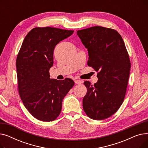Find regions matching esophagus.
I'll return each mask as SVG.
<instances>
[{"instance_id": "1", "label": "esophagus", "mask_w": 148, "mask_h": 148, "mask_svg": "<svg viewBox=\"0 0 148 148\" xmlns=\"http://www.w3.org/2000/svg\"><path fill=\"white\" fill-rule=\"evenodd\" d=\"M75 83L77 84H82V81L80 80H75Z\"/></svg>"}]
</instances>
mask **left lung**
<instances>
[{"instance_id": "8db88e82", "label": "left lung", "mask_w": 148, "mask_h": 148, "mask_svg": "<svg viewBox=\"0 0 148 148\" xmlns=\"http://www.w3.org/2000/svg\"><path fill=\"white\" fill-rule=\"evenodd\" d=\"M77 35L88 49V65L98 72L94 84L85 81L87 93L83 99L85 113L101 121L114 114L123 102L131 63L123 39L118 31L101 26L79 30Z\"/></svg>"}]
</instances>
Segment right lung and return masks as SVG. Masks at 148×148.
<instances>
[{"label": "right lung", "instance_id": "add662e5", "mask_svg": "<svg viewBox=\"0 0 148 148\" xmlns=\"http://www.w3.org/2000/svg\"><path fill=\"white\" fill-rule=\"evenodd\" d=\"M74 30L36 27L23 40L16 60L18 88L23 104L36 119L50 122L60 113L62 101L74 85L69 78L50 79L53 51Z\"/></svg>", "mask_w": 148, "mask_h": 148}]
</instances>
